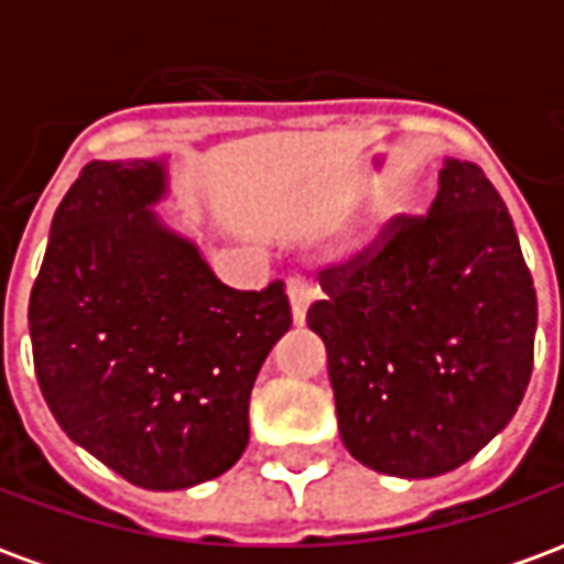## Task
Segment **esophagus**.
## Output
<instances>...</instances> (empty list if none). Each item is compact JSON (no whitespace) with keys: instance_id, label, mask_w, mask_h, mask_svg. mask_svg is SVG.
Returning a JSON list of instances; mask_svg holds the SVG:
<instances>
[{"instance_id":"1","label":"esophagus","mask_w":564,"mask_h":564,"mask_svg":"<svg viewBox=\"0 0 564 564\" xmlns=\"http://www.w3.org/2000/svg\"><path fill=\"white\" fill-rule=\"evenodd\" d=\"M286 295H290L293 323L295 326H302V323H305L307 307H311V299H314V286H311L305 278H290V281H286Z\"/></svg>"}]
</instances>
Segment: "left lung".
Segmentation results:
<instances>
[{
  "label": "left lung",
  "instance_id": "8db88e82",
  "mask_svg": "<svg viewBox=\"0 0 564 564\" xmlns=\"http://www.w3.org/2000/svg\"><path fill=\"white\" fill-rule=\"evenodd\" d=\"M307 326L329 354L350 456L392 477L459 468L517 414L538 295L517 229L480 165L444 160L423 217H395L319 271Z\"/></svg>",
  "mask_w": 564,
  "mask_h": 564
}]
</instances>
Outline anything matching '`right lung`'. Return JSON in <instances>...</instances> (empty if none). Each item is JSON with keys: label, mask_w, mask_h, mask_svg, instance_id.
<instances>
[{"label": "right lung", "mask_w": 564, "mask_h": 564, "mask_svg": "<svg viewBox=\"0 0 564 564\" xmlns=\"http://www.w3.org/2000/svg\"><path fill=\"white\" fill-rule=\"evenodd\" d=\"M162 160L84 165L30 295L35 378L75 444L141 489L229 471L259 368L290 329L283 281L232 290L165 229Z\"/></svg>", "instance_id": "right-lung-1"}]
</instances>
